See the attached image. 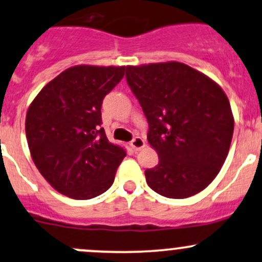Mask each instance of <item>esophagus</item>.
I'll return each mask as SVG.
<instances>
[{
  "instance_id": "34e87169",
  "label": "esophagus",
  "mask_w": 262,
  "mask_h": 262,
  "mask_svg": "<svg viewBox=\"0 0 262 262\" xmlns=\"http://www.w3.org/2000/svg\"><path fill=\"white\" fill-rule=\"evenodd\" d=\"M129 145H130L136 151L140 150V149H143L145 146V140L140 137H136L133 140H132Z\"/></svg>"
}]
</instances>
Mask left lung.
Wrapping results in <instances>:
<instances>
[{"label": "left lung", "mask_w": 262, "mask_h": 262, "mask_svg": "<svg viewBox=\"0 0 262 262\" xmlns=\"http://www.w3.org/2000/svg\"><path fill=\"white\" fill-rule=\"evenodd\" d=\"M125 77L159 157L158 165L145 170L148 185L170 199L204 190L219 174L234 133L225 92L206 74L175 61L126 66Z\"/></svg>", "instance_id": "1"}]
</instances>
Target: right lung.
Listing matches in <instances>:
<instances>
[{"instance_id": "add662e5", "label": "right lung", "mask_w": 262, "mask_h": 262, "mask_svg": "<svg viewBox=\"0 0 262 262\" xmlns=\"http://www.w3.org/2000/svg\"><path fill=\"white\" fill-rule=\"evenodd\" d=\"M124 71V66H74L48 82L28 107L26 137L34 165L66 196L92 199L114 182L126 151L100 128V108Z\"/></svg>"}]
</instances>
